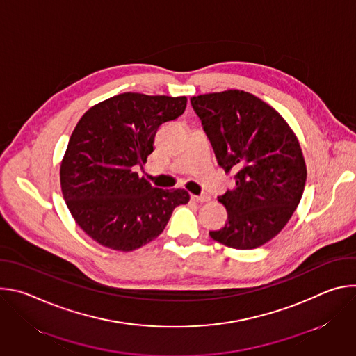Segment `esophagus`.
<instances>
[{"instance_id": "obj_1", "label": "esophagus", "mask_w": 356, "mask_h": 356, "mask_svg": "<svg viewBox=\"0 0 356 356\" xmlns=\"http://www.w3.org/2000/svg\"><path fill=\"white\" fill-rule=\"evenodd\" d=\"M210 198H211V195H210V194H207V193L201 194V195H191V200L198 201V202H206V201H210Z\"/></svg>"}]
</instances>
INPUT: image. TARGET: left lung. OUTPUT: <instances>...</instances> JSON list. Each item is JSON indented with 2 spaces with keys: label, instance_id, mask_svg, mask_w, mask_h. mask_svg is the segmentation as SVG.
<instances>
[{
  "label": "left lung",
  "instance_id": "left-lung-1",
  "mask_svg": "<svg viewBox=\"0 0 356 356\" xmlns=\"http://www.w3.org/2000/svg\"><path fill=\"white\" fill-rule=\"evenodd\" d=\"M218 165L235 188L218 195L227 224L210 236L229 248L255 249L291 218L306 186L298 140L282 115L253 94L228 90L191 97Z\"/></svg>",
  "mask_w": 356,
  "mask_h": 356
}]
</instances>
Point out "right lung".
Returning a JSON list of instances; mask_svg holds the SVG:
<instances>
[{
  "label": "right lung",
  "instance_id": "obj_1",
  "mask_svg": "<svg viewBox=\"0 0 356 356\" xmlns=\"http://www.w3.org/2000/svg\"><path fill=\"white\" fill-rule=\"evenodd\" d=\"M186 106V97L124 92L91 107L76 125L60 166L62 193L76 222L99 245L138 249L188 202L186 190L154 187L135 172L155 150L159 127Z\"/></svg>",
  "mask_w": 356,
  "mask_h": 356
}]
</instances>
